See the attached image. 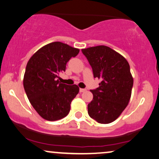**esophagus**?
<instances>
[{"label":"esophagus","instance_id":"obj_1","mask_svg":"<svg viewBox=\"0 0 159 159\" xmlns=\"http://www.w3.org/2000/svg\"><path fill=\"white\" fill-rule=\"evenodd\" d=\"M86 91V89H79V92H80V93H82V92H84Z\"/></svg>","mask_w":159,"mask_h":159}]
</instances>
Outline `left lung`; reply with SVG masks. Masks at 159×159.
Returning a JSON list of instances; mask_svg holds the SVG:
<instances>
[{"label": "left lung", "instance_id": "obj_1", "mask_svg": "<svg viewBox=\"0 0 159 159\" xmlns=\"http://www.w3.org/2000/svg\"><path fill=\"white\" fill-rule=\"evenodd\" d=\"M92 68L94 78L102 80L99 86L91 90L93 99L88 113L100 124L115 120L129 102L133 86L130 66L124 57L105 46L82 49Z\"/></svg>", "mask_w": 159, "mask_h": 159}]
</instances>
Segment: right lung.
<instances>
[{
    "label": "right lung",
    "mask_w": 159,
    "mask_h": 159,
    "mask_svg": "<svg viewBox=\"0 0 159 159\" xmlns=\"http://www.w3.org/2000/svg\"><path fill=\"white\" fill-rule=\"evenodd\" d=\"M79 49L61 42L43 46L27 62L23 80L27 97L34 109L44 119H62L69 113L73 99L79 92L78 86L61 84L58 75Z\"/></svg>",
    "instance_id": "right-lung-1"
}]
</instances>
